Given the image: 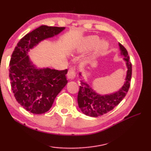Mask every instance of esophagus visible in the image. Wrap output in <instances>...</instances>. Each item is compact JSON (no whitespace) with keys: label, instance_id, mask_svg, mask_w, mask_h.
<instances>
[{"label":"esophagus","instance_id":"esophagus-1","mask_svg":"<svg viewBox=\"0 0 151 151\" xmlns=\"http://www.w3.org/2000/svg\"><path fill=\"white\" fill-rule=\"evenodd\" d=\"M75 75H76V73H75V68H73V67L70 68L67 73V77L70 79H73L75 78Z\"/></svg>","mask_w":151,"mask_h":151}]
</instances>
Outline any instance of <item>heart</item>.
Here are the masks:
<instances>
[{
    "label": "heart",
    "mask_w": 151,
    "mask_h": 151,
    "mask_svg": "<svg viewBox=\"0 0 151 151\" xmlns=\"http://www.w3.org/2000/svg\"><path fill=\"white\" fill-rule=\"evenodd\" d=\"M99 40V37H97V36H91V37H88L85 39V40H84L83 42L82 43L81 45L78 48V51L79 52H83V51L85 50L88 48H90L96 46L97 44H98ZM107 48V45L106 42H103L99 46V50H103L104 49H106Z\"/></svg>",
    "instance_id": "heart-1"
}]
</instances>
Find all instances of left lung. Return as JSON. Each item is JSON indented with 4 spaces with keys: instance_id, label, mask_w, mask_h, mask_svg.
<instances>
[{
    "instance_id": "1",
    "label": "left lung",
    "mask_w": 151,
    "mask_h": 151,
    "mask_svg": "<svg viewBox=\"0 0 151 151\" xmlns=\"http://www.w3.org/2000/svg\"><path fill=\"white\" fill-rule=\"evenodd\" d=\"M121 55L124 57L128 70L124 85L116 93L111 94H97L91 86L83 81H81V86L78 93V104L81 111L87 116L96 117L102 116L112 111L121 103L128 93L132 76V64L126 48L119 43ZM80 75L81 74L80 73Z\"/></svg>"
}]
</instances>
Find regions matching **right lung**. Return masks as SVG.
<instances>
[{
    "mask_svg": "<svg viewBox=\"0 0 151 151\" xmlns=\"http://www.w3.org/2000/svg\"><path fill=\"white\" fill-rule=\"evenodd\" d=\"M65 27L42 25L20 40L11 55L9 78L17 101L27 111L42 114L52 106L56 96L67 84V69L37 68L28 52L41 40L58 35Z\"/></svg>",
    "mask_w": 151,
    "mask_h": 151,
    "instance_id": "right-lung-1",
    "label": "right lung"
}]
</instances>
